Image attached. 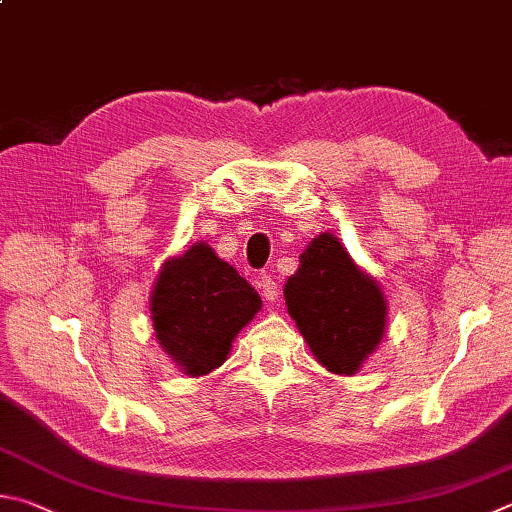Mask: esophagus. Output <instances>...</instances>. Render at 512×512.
<instances>
[{
    "label": "esophagus",
    "mask_w": 512,
    "mask_h": 512,
    "mask_svg": "<svg viewBox=\"0 0 512 512\" xmlns=\"http://www.w3.org/2000/svg\"><path fill=\"white\" fill-rule=\"evenodd\" d=\"M257 286H259V291H262V295L266 297V300H275L277 295H280V284L275 282V277L273 275H259L257 277Z\"/></svg>",
    "instance_id": "34e87169"
}]
</instances>
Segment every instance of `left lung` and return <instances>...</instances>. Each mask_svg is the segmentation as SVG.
<instances>
[{
  "label": "left lung",
  "instance_id": "8db88e82",
  "mask_svg": "<svg viewBox=\"0 0 512 512\" xmlns=\"http://www.w3.org/2000/svg\"><path fill=\"white\" fill-rule=\"evenodd\" d=\"M284 297L306 345L333 374H356L383 338V293L327 232L300 255Z\"/></svg>",
  "mask_w": 512,
  "mask_h": 512
}]
</instances>
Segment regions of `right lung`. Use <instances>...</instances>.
<instances>
[{
	"label": "right lung",
	"instance_id": "obj_1",
	"mask_svg": "<svg viewBox=\"0 0 512 512\" xmlns=\"http://www.w3.org/2000/svg\"><path fill=\"white\" fill-rule=\"evenodd\" d=\"M262 300L253 286L206 244L167 259L152 293L161 347L188 376H206L226 360L230 342L255 318Z\"/></svg>",
	"mask_w": 512,
	"mask_h": 512
}]
</instances>
